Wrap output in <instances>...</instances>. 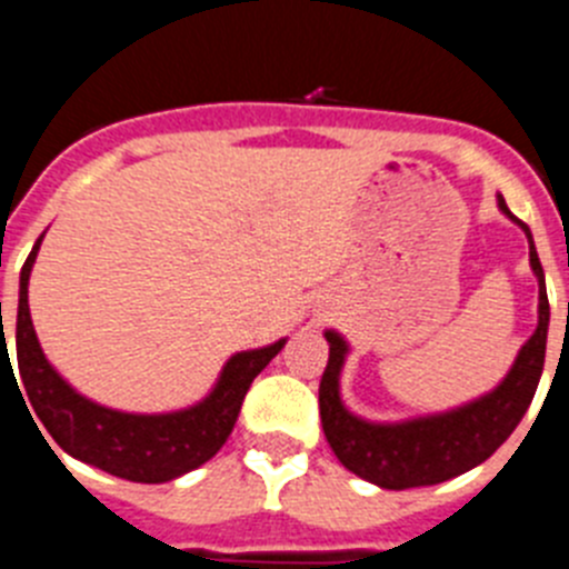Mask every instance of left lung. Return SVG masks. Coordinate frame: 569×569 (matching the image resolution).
Instances as JSON below:
<instances>
[{
    "label": "left lung",
    "mask_w": 569,
    "mask_h": 569,
    "mask_svg": "<svg viewBox=\"0 0 569 569\" xmlns=\"http://www.w3.org/2000/svg\"><path fill=\"white\" fill-rule=\"evenodd\" d=\"M499 209L508 218H513L501 196ZM513 221L525 229L527 240H530V266H533V274L539 280V326H536L533 337L521 346L508 377L485 397L473 399L462 408H453V411L433 413V417L391 425L368 422V419L355 417L342 406L340 371L348 346L337 331H326L329 366H326L320 380L322 431H326L335 457L366 482L380 485L386 490L448 482L453 476L493 457V450L516 431V425L521 422L525 411L533 402L541 368H545L550 303H547L545 269H541L539 254H536L533 234L519 218H513Z\"/></svg>",
    "instance_id": "8db88e82"
}]
</instances>
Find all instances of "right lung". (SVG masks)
I'll use <instances>...</instances> for the list:
<instances>
[{
    "instance_id": "obj_1",
    "label": "right lung",
    "mask_w": 569,
    "mask_h": 569,
    "mask_svg": "<svg viewBox=\"0 0 569 569\" xmlns=\"http://www.w3.org/2000/svg\"><path fill=\"white\" fill-rule=\"evenodd\" d=\"M42 238L36 240L33 252L22 266V278H19L17 362L19 380H22L30 406H33L36 417L42 419L50 437L56 439V445L93 468L147 485L170 482V479H178V476L209 462L232 433L252 380L269 366L272 357H278L286 340L234 355L223 366L221 380L212 388V393L183 411L121 413L96 406L61 380L36 340L28 309V280ZM2 368H8V373L13 371L8 351L2 357Z\"/></svg>"
}]
</instances>
